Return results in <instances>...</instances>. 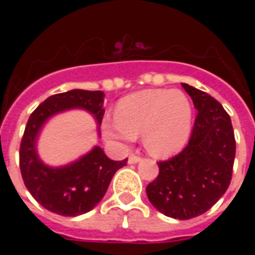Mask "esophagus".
<instances>
[{"instance_id":"esophagus-1","label":"esophagus","mask_w":255,"mask_h":255,"mask_svg":"<svg viewBox=\"0 0 255 255\" xmlns=\"http://www.w3.org/2000/svg\"><path fill=\"white\" fill-rule=\"evenodd\" d=\"M137 161H140V156L135 155V153H131V155H129V157H128V163L135 164V163H137Z\"/></svg>"}]
</instances>
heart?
<instances>
[{
	"instance_id": "obj_1",
	"label": "heart",
	"mask_w": 255,
	"mask_h": 255,
	"mask_svg": "<svg viewBox=\"0 0 255 255\" xmlns=\"http://www.w3.org/2000/svg\"><path fill=\"white\" fill-rule=\"evenodd\" d=\"M116 120H104L103 132L114 141H132L143 133L149 153L165 156L184 147L192 128V106L178 90H147L119 100Z\"/></svg>"
}]
</instances>
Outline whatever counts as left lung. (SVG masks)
Instances as JSON below:
<instances>
[{"label": "left lung", "mask_w": 255, "mask_h": 255, "mask_svg": "<svg viewBox=\"0 0 255 255\" xmlns=\"http://www.w3.org/2000/svg\"><path fill=\"white\" fill-rule=\"evenodd\" d=\"M197 116L186 147L157 161L159 174L147 185L152 205L168 217L190 220L209 210L232 181L236 139L229 114L209 94L182 83Z\"/></svg>", "instance_id": "left-lung-1"}]
</instances>
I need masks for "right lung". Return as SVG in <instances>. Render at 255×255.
<instances>
[{
    "instance_id": "right-lung-1",
    "label": "right lung",
    "mask_w": 255,
    "mask_h": 255,
    "mask_svg": "<svg viewBox=\"0 0 255 255\" xmlns=\"http://www.w3.org/2000/svg\"><path fill=\"white\" fill-rule=\"evenodd\" d=\"M103 102V91L71 90L49 96L27 120L19 145L22 180L35 201L53 213L75 217L90 212L103 198L116 170L127 165V159L114 161L99 147L77 163L61 168L46 167L38 159L35 140L42 124L50 116L79 107L95 115L100 124L104 115Z\"/></svg>"
}]
</instances>
